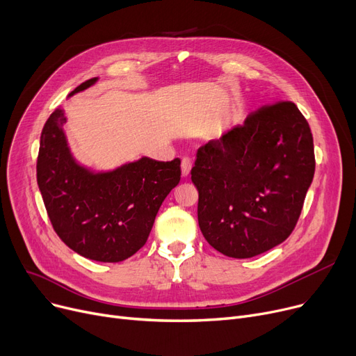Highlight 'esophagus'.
<instances>
[{
    "label": "esophagus",
    "instance_id": "esophagus-1",
    "mask_svg": "<svg viewBox=\"0 0 356 356\" xmlns=\"http://www.w3.org/2000/svg\"><path fill=\"white\" fill-rule=\"evenodd\" d=\"M180 167H181V177H188L192 170V160L188 157H183Z\"/></svg>",
    "mask_w": 356,
    "mask_h": 356
}]
</instances>
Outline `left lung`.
<instances>
[{"label": "left lung", "mask_w": 356, "mask_h": 356, "mask_svg": "<svg viewBox=\"0 0 356 356\" xmlns=\"http://www.w3.org/2000/svg\"><path fill=\"white\" fill-rule=\"evenodd\" d=\"M314 175L310 127L293 102L263 106L199 148L192 181L199 228L232 258H251L293 232Z\"/></svg>", "instance_id": "obj_1"}]
</instances>
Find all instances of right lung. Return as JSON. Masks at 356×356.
I'll return each mask as SVG.
<instances>
[{
	"mask_svg": "<svg viewBox=\"0 0 356 356\" xmlns=\"http://www.w3.org/2000/svg\"><path fill=\"white\" fill-rule=\"evenodd\" d=\"M98 82L92 78L69 93ZM56 108L40 136L37 184L51 225L65 244L99 263H120L134 255L153 228L167 195L180 181V160L143 156L112 170H93L73 157Z\"/></svg>",
	"mask_w": 356,
	"mask_h": 356,
	"instance_id": "right-lung-1",
	"label": "right lung"
}]
</instances>
